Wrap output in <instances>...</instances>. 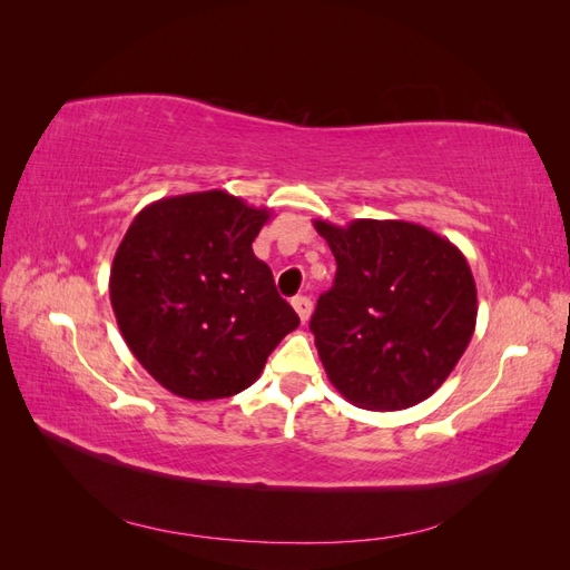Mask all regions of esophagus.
I'll return each mask as SVG.
<instances>
[{"label": "esophagus", "instance_id": "obj_1", "mask_svg": "<svg viewBox=\"0 0 570 570\" xmlns=\"http://www.w3.org/2000/svg\"><path fill=\"white\" fill-rule=\"evenodd\" d=\"M292 306H295V312H297L302 323H306L308 316H312V306L314 304H312V299H308V297H295V299H292Z\"/></svg>", "mask_w": 570, "mask_h": 570}]
</instances>
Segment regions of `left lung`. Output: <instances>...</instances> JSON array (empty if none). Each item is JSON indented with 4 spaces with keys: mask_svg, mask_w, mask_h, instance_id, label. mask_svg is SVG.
I'll return each instance as SVG.
<instances>
[{
    "mask_svg": "<svg viewBox=\"0 0 570 570\" xmlns=\"http://www.w3.org/2000/svg\"><path fill=\"white\" fill-rule=\"evenodd\" d=\"M337 273L312 333L327 381L358 409L428 400L463 356L478 318L469 262L446 237L409 220H314Z\"/></svg>",
    "mask_w": 570,
    "mask_h": 570,
    "instance_id": "8db88e82",
    "label": "left lung"
}]
</instances>
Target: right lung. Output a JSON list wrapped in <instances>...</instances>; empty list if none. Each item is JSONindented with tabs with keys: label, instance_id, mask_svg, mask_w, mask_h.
Listing matches in <instances>:
<instances>
[{
	"label": "right lung",
	"instance_id": "1",
	"mask_svg": "<svg viewBox=\"0 0 570 570\" xmlns=\"http://www.w3.org/2000/svg\"><path fill=\"white\" fill-rule=\"evenodd\" d=\"M271 218L226 189L151 202L114 256L109 295L126 344L183 400L247 390L299 316L252 252Z\"/></svg>",
	"mask_w": 570,
	"mask_h": 570
}]
</instances>
